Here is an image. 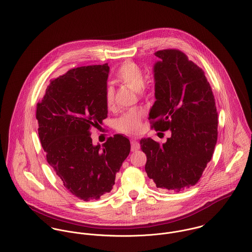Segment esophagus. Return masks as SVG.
<instances>
[{"label":"esophagus","instance_id":"esophagus-1","mask_svg":"<svg viewBox=\"0 0 252 252\" xmlns=\"http://www.w3.org/2000/svg\"><path fill=\"white\" fill-rule=\"evenodd\" d=\"M139 149H140V144H139L136 140L132 141V142H131V150H132V151H137V150H139Z\"/></svg>","mask_w":252,"mask_h":252}]
</instances>
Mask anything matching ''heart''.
<instances>
[{"label": "heart", "mask_w": 252, "mask_h": 252, "mask_svg": "<svg viewBox=\"0 0 252 252\" xmlns=\"http://www.w3.org/2000/svg\"><path fill=\"white\" fill-rule=\"evenodd\" d=\"M116 79L142 94L144 83V73L142 68L134 62H125L123 63L116 72ZM105 105L108 109L113 108L114 105V91L111 87H108L105 92ZM144 112L141 109H131L125 112L121 117L116 121V129L120 132L126 134H135L138 133L142 128V118Z\"/></svg>", "instance_id": "obj_1"}]
</instances>
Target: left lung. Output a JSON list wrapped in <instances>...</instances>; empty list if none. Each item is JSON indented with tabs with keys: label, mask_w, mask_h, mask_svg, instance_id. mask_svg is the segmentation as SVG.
Listing matches in <instances>:
<instances>
[{
	"label": "left lung",
	"mask_w": 252,
	"mask_h": 252,
	"mask_svg": "<svg viewBox=\"0 0 252 252\" xmlns=\"http://www.w3.org/2000/svg\"><path fill=\"white\" fill-rule=\"evenodd\" d=\"M153 65L155 99L149 119L157 131H171L160 144L140 141L145 172L158 188L180 192L195 185L217 142V111L204 71L177 49L160 50Z\"/></svg>",
	"instance_id": "left-lung-1"
}]
</instances>
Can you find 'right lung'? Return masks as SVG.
<instances>
[{"label":"right lung","mask_w":252,"mask_h":252,"mask_svg":"<svg viewBox=\"0 0 252 252\" xmlns=\"http://www.w3.org/2000/svg\"><path fill=\"white\" fill-rule=\"evenodd\" d=\"M108 64L70 70L50 80L36 105L38 137L47 163L83 201L99 200L111 191L131 149L123 135L109 138L103 147L92 143V128H100L108 116Z\"/></svg>","instance_id":"right-lung-1"}]
</instances>
